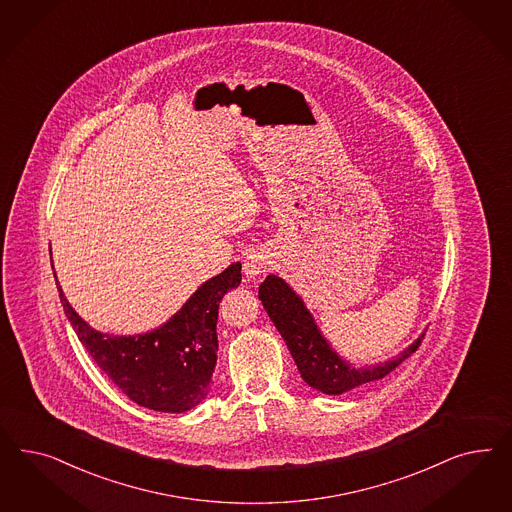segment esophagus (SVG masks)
<instances>
[{
    "mask_svg": "<svg viewBox=\"0 0 512 512\" xmlns=\"http://www.w3.org/2000/svg\"><path fill=\"white\" fill-rule=\"evenodd\" d=\"M270 261H268V255H264L263 251H253L249 253L244 261V276L248 279H257L259 276H263L264 272L268 270Z\"/></svg>",
    "mask_w": 512,
    "mask_h": 512,
    "instance_id": "obj_1",
    "label": "esophagus"
}]
</instances>
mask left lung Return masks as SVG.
Returning a JSON list of instances; mask_svg holds the SVG:
<instances>
[{
  "mask_svg": "<svg viewBox=\"0 0 512 512\" xmlns=\"http://www.w3.org/2000/svg\"><path fill=\"white\" fill-rule=\"evenodd\" d=\"M259 298L281 338L287 343L302 379L325 394L338 396L360 385L383 379L396 370L405 358L411 357L424 338L422 332L398 357L390 358L387 362L355 368L332 349L315 325V319L304 306L302 298L283 279L278 276L264 279L259 287Z\"/></svg>",
  "mask_w": 512,
  "mask_h": 512,
  "instance_id": "left-lung-1",
  "label": "left lung"
}]
</instances>
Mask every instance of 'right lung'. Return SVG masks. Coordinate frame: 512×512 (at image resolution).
I'll return each mask as SVG.
<instances>
[{
	"label": "right lung",
	"mask_w": 512,
	"mask_h": 512,
	"mask_svg": "<svg viewBox=\"0 0 512 512\" xmlns=\"http://www.w3.org/2000/svg\"><path fill=\"white\" fill-rule=\"evenodd\" d=\"M234 263L204 281L165 325L137 336L93 330L71 308L56 279L63 311L95 364L129 400L163 413H184L208 396L217 362V311L227 291L240 285Z\"/></svg>",
	"instance_id": "1"
}]
</instances>
